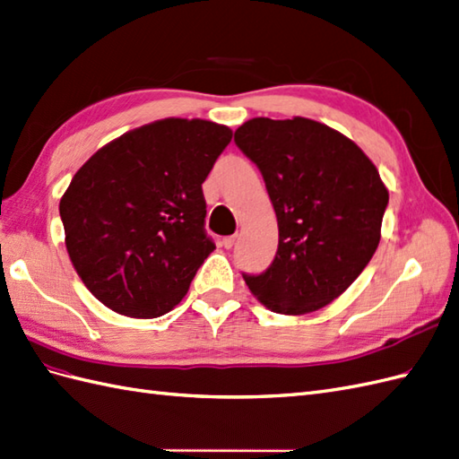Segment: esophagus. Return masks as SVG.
<instances>
[{"label":"esophagus","mask_w":459,"mask_h":459,"mask_svg":"<svg viewBox=\"0 0 459 459\" xmlns=\"http://www.w3.org/2000/svg\"><path fill=\"white\" fill-rule=\"evenodd\" d=\"M221 245H223V247H226V249H231L233 245H236V236H228V238H223V239H221Z\"/></svg>","instance_id":"34e87169"}]
</instances>
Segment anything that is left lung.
Here are the masks:
<instances>
[{
  "mask_svg": "<svg viewBox=\"0 0 459 459\" xmlns=\"http://www.w3.org/2000/svg\"><path fill=\"white\" fill-rule=\"evenodd\" d=\"M238 148L259 167L276 212L278 249L245 284L274 314L304 316L331 304L377 249L387 188L352 140L321 122L251 118Z\"/></svg>",
  "mask_w": 459,
  "mask_h": 459,
  "instance_id": "8db88e82",
  "label": "left lung"
}]
</instances>
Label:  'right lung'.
<instances>
[{"label":"right lung","mask_w":459,"mask_h":459,"mask_svg":"<svg viewBox=\"0 0 459 459\" xmlns=\"http://www.w3.org/2000/svg\"><path fill=\"white\" fill-rule=\"evenodd\" d=\"M230 142L216 122L163 118L122 134L74 175L60 200L65 249L99 301L152 319L185 298L216 249L203 183Z\"/></svg>","instance_id":"1"}]
</instances>
